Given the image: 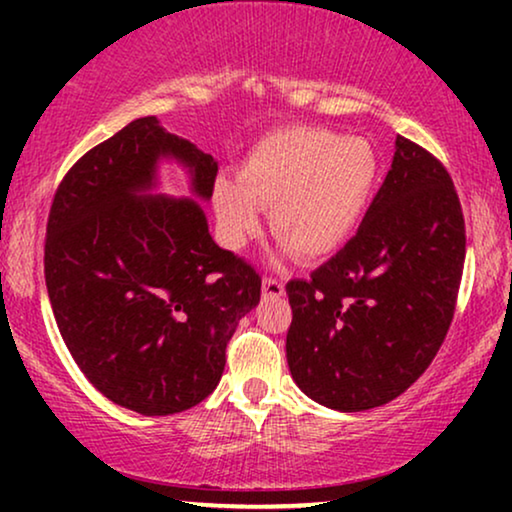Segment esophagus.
I'll return each mask as SVG.
<instances>
[{"label":"esophagus","mask_w":512,"mask_h":512,"mask_svg":"<svg viewBox=\"0 0 512 512\" xmlns=\"http://www.w3.org/2000/svg\"><path fill=\"white\" fill-rule=\"evenodd\" d=\"M268 270H270L268 277L263 279V293L270 298H279L284 293V284H282V279H279V270H277V265L272 263V258H270Z\"/></svg>","instance_id":"1"}]
</instances>
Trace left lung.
I'll return each instance as SVG.
<instances>
[{"label": "left lung", "mask_w": 512, "mask_h": 512, "mask_svg": "<svg viewBox=\"0 0 512 512\" xmlns=\"http://www.w3.org/2000/svg\"><path fill=\"white\" fill-rule=\"evenodd\" d=\"M185 167L192 193H157V167ZM219 163L156 116L90 149L55 191L44 275L65 345L88 382L146 417L205 401L226 347L261 300V277L212 240L200 202Z\"/></svg>", "instance_id": "obj_1"}]
</instances>
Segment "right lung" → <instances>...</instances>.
I'll use <instances>...</instances> for the list:
<instances>
[{
  "label": "right lung",
  "instance_id": "1",
  "mask_svg": "<svg viewBox=\"0 0 512 512\" xmlns=\"http://www.w3.org/2000/svg\"><path fill=\"white\" fill-rule=\"evenodd\" d=\"M345 216L331 223L335 233ZM464 216L443 165L396 139L384 184L345 247L286 284L293 382L340 412L401 396L443 345L464 270Z\"/></svg>",
  "mask_w": 512,
  "mask_h": 512
}]
</instances>
